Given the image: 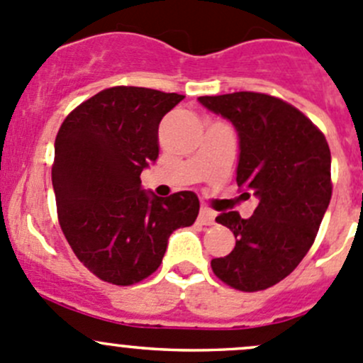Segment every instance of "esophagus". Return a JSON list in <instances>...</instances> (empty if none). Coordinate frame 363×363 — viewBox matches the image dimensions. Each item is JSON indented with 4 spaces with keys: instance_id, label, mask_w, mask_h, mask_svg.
Returning a JSON list of instances; mask_svg holds the SVG:
<instances>
[{
    "instance_id": "esophagus-1",
    "label": "esophagus",
    "mask_w": 363,
    "mask_h": 363,
    "mask_svg": "<svg viewBox=\"0 0 363 363\" xmlns=\"http://www.w3.org/2000/svg\"><path fill=\"white\" fill-rule=\"evenodd\" d=\"M199 223L200 225H214V212L211 211V208L207 207H202L200 208V214H199Z\"/></svg>"
}]
</instances>
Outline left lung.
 <instances>
[{"mask_svg": "<svg viewBox=\"0 0 363 363\" xmlns=\"http://www.w3.org/2000/svg\"><path fill=\"white\" fill-rule=\"evenodd\" d=\"M199 101L233 124L237 184L258 199L251 218H216L232 230L235 247L211 267L235 290H267L294 272L316 239L332 199L330 149L323 133L279 98L240 91Z\"/></svg>", "mask_w": 363, "mask_h": 363, "instance_id": "1", "label": "left lung"}]
</instances>
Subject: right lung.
<instances>
[{
  "label": "right lung",
  "mask_w": 363,
  "mask_h": 363,
  "mask_svg": "<svg viewBox=\"0 0 363 363\" xmlns=\"http://www.w3.org/2000/svg\"><path fill=\"white\" fill-rule=\"evenodd\" d=\"M182 94L117 86L80 104L54 144L52 186L69 247L96 277L130 286L160 267L168 239L191 226L199 196L161 199L140 174L158 160V128Z\"/></svg>",
  "instance_id": "add662e5"
}]
</instances>
